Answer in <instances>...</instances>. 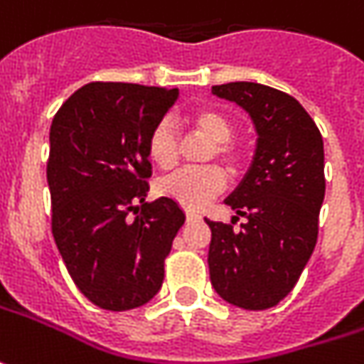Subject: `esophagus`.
<instances>
[{
    "label": "esophagus",
    "instance_id": "34e87169",
    "mask_svg": "<svg viewBox=\"0 0 364 364\" xmlns=\"http://www.w3.org/2000/svg\"><path fill=\"white\" fill-rule=\"evenodd\" d=\"M185 218H187V221L201 220V215H199V213H195V211H187V213H185Z\"/></svg>",
    "mask_w": 364,
    "mask_h": 364
}]
</instances>
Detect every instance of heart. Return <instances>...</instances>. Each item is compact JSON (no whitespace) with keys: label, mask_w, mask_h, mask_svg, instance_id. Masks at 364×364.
Listing matches in <instances>:
<instances>
[{"label":"heart","mask_w":364,"mask_h":364,"mask_svg":"<svg viewBox=\"0 0 364 364\" xmlns=\"http://www.w3.org/2000/svg\"><path fill=\"white\" fill-rule=\"evenodd\" d=\"M187 124L197 134L205 136L213 143L207 159H220L228 169L235 173L244 163V151L235 143L237 124L235 120L220 108H197L189 112ZM146 155L159 169L169 171L177 165L181 155V144L171 122L163 120L151 131L146 139ZM225 173L218 165L203 169H181L159 181L157 191L165 199L179 203L185 209H199L225 189Z\"/></svg>","instance_id":"1"}]
</instances>
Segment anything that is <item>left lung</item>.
Wrapping results in <instances>:
<instances>
[{
    "label": "left lung",
    "mask_w": 364,
    "mask_h": 364,
    "mask_svg": "<svg viewBox=\"0 0 364 364\" xmlns=\"http://www.w3.org/2000/svg\"><path fill=\"white\" fill-rule=\"evenodd\" d=\"M213 95L237 102L257 131L254 163L225 203L232 223L209 221V278L233 306L266 310L292 292L318 240L324 144L294 96L256 82H228ZM245 218L240 230L232 223Z\"/></svg>",
    "instance_id": "obj_1"
}]
</instances>
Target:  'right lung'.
I'll use <instances>...</instances> for the list:
<instances>
[{
  "mask_svg": "<svg viewBox=\"0 0 364 364\" xmlns=\"http://www.w3.org/2000/svg\"><path fill=\"white\" fill-rule=\"evenodd\" d=\"M177 95V88L90 82L52 120L46 169L52 233L74 284L98 308L132 310L161 290L185 213L165 197L144 201L146 139Z\"/></svg>",
  "mask_w": 364,
  "mask_h": 364,
  "instance_id": "1",
  "label": "right lung"
}]
</instances>
